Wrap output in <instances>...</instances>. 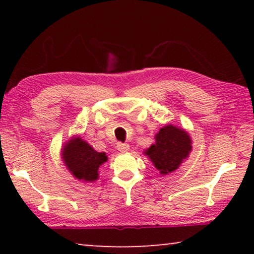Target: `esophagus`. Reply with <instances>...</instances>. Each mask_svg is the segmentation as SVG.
<instances>
[{
	"mask_svg": "<svg viewBox=\"0 0 254 254\" xmlns=\"http://www.w3.org/2000/svg\"><path fill=\"white\" fill-rule=\"evenodd\" d=\"M117 149L120 152H127L128 149H130V145L127 143H118L117 144Z\"/></svg>",
	"mask_w": 254,
	"mask_h": 254,
	"instance_id": "esophagus-1",
	"label": "esophagus"
}]
</instances>
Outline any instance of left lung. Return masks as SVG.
Listing matches in <instances>:
<instances>
[{
  "mask_svg": "<svg viewBox=\"0 0 254 254\" xmlns=\"http://www.w3.org/2000/svg\"><path fill=\"white\" fill-rule=\"evenodd\" d=\"M191 150V141L188 133L174 126L160 128L156 135V143L145 153L160 174H169L178 168Z\"/></svg>",
  "mask_w": 254,
  "mask_h": 254,
  "instance_id": "1",
  "label": "left lung"
}]
</instances>
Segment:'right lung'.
Returning a JSON list of instances; mask_svg holds the SVG:
<instances>
[{
	"label": "right lung",
	"instance_id": "1",
	"mask_svg": "<svg viewBox=\"0 0 254 254\" xmlns=\"http://www.w3.org/2000/svg\"><path fill=\"white\" fill-rule=\"evenodd\" d=\"M63 159L77 179L94 182L98 178V168L107 160L104 152H97L80 137L70 140L64 148Z\"/></svg>",
	"mask_w": 254,
	"mask_h": 254
}]
</instances>
